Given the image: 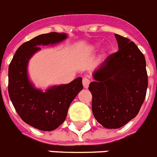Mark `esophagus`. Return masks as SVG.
I'll return each instance as SVG.
<instances>
[{"label":"esophagus","mask_w":157,"mask_h":157,"mask_svg":"<svg viewBox=\"0 0 157 157\" xmlns=\"http://www.w3.org/2000/svg\"><path fill=\"white\" fill-rule=\"evenodd\" d=\"M82 83H83V86H84V88H85V89H87V88L89 87L90 81L87 78V77H84V78L82 79Z\"/></svg>","instance_id":"esophagus-1"}]
</instances>
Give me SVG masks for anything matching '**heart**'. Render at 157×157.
Returning a JSON list of instances; mask_svg holds the SVG:
<instances>
[{"label":"heart","mask_w":157,"mask_h":157,"mask_svg":"<svg viewBox=\"0 0 157 157\" xmlns=\"http://www.w3.org/2000/svg\"><path fill=\"white\" fill-rule=\"evenodd\" d=\"M92 48H93V49H96V48H98V46H97V45H94V46H93Z\"/></svg>","instance_id":"heart-1"}]
</instances>
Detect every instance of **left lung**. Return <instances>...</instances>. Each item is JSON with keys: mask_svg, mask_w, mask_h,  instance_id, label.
<instances>
[{"mask_svg": "<svg viewBox=\"0 0 157 157\" xmlns=\"http://www.w3.org/2000/svg\"><path fill=\"white\" fill-rule=\"evenodd\" d=\"M118 51L94 72L90 84L94 118L108 129H117L138 114L146 97L145 57L135 43L114 34Z\"/></svg>", "mask_w": 157, "mask_h": 157, "instance_id": "obj_1", "label": "left lung"}]
</instances>
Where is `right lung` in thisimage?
<instances>
[{"instance_id":"obj_1","label":"right lung","mask_w":157,"mask_h":157,"mask_svg":"<svg viewBox=\"0 0 157 157\" xmlns=\"http://www.w3.org/2000/svg\"><path fill=\"white\" fill-rule=\"evenodd\" d=\"M67 39L64 33L40 34L21 44L9 66L8 91L20 118L31 127L44 132L56 129L64 122L73 99L83 89L82 78L67 85H55L45 92L34 87L28 78L27 65L40 45H53Z\"/></svg>"}]
</instances>
